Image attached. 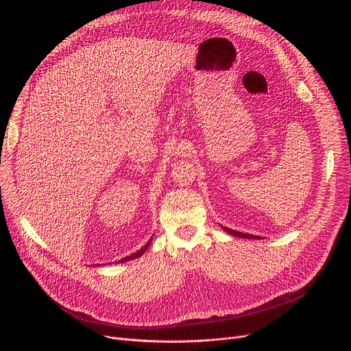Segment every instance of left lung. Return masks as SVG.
Wrapping results in <instances>:
<instances>
[{
  "mask_svg": "<svg viewBox=\"0 0 351 351\" xmlns=\"http://www.w3.org/2000/svg\"><path fill=\"white\" fill-rule=\"evenodd\" d=\"M226 233L232 234V236H236V237H243V239H260V236H254V234H247V233H241V232H236L233 229H229V228H225V226H221Z\"/></svg>",
  "mask_w": 351,
  "mask_h": 351,
  "instance_id": "left-lung-1",
  "label": "left lung"
}]
</instances>
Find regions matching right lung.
Instances as JSON below:
<instances>
[{
    "mask_svg": "<svg viewBox=\"0 0 351 351\" xmlns=\"http://www.w3.org/2000/svg\"><path fill=\"white\" fill-rule=\"evenodd\" d=\"M152 237H153V236H152ZM150 243H152V239L147 241V243H146V245H145V246H143L141 250H138L136 253H133V254H130V256H126V257H123V258H122V260H119L118 263H125V261H129V260H133V258H138V257H141V256H142V254H143V253H145V252L149 249ZM118 263H117V264H118ZM97 265H98V264H97Z\"/></svg>",
    "mask_w": 351,
    "mask_h": 351,
    "instance_id": "right-lung-1",
    "label": "right lung"
}]
</instances>
